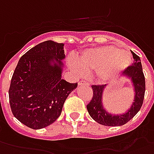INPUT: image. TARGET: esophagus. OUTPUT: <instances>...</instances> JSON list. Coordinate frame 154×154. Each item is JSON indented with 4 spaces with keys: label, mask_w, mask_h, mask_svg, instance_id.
<instances>
[{
    "label": "esophagus",
    "mask_w": 154,
    "mask_h": 154,
    "mask_svg": "<svg viewBox=\"0 0 154 154\" xmlns=\"http://www.w3.org/2000/svg\"><path fill=\"white\" fill-rule=\"evenodd\" d=\"M79 85H85V86H89V84L88 82L85 81V80H81L79 82Z\"/></svg>",
    "instance_id": "34e87169"
}]
</instances>
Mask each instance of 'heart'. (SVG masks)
I'll list each match as a JSON object with an SVG mask.
<instances>
[{
  "label": "heart",
  "instance_id": "obj_1",
  "mask_svg": "<svg viewBox=\"0 0 154 154\" xmlns=\"http://www.w3.org/2000/svg\"><path fill=\"white\" fill-rule=\"evenodd\" d=\"M131 64V56L128 51L115 46H104L83 51L76 61H69V66L78 75L96 71L98 81L106 83L119 75Z\"/></svg>",
  "mask_w": 154,
  "mask_h": 154
}]
</instances>
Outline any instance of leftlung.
Wrapping results in <instances>:
<instances>
[{"label":"left lung","instance_id":"8db88e82","mask_svg":"<svg viewBox=\"0 0 154 154\" xmlns=\"http://www.w3.org/2000/svg\"><path fill=\"white\" fill-rule=\"evenodd\" d=\"M134 62L124 70V75L131 79L134 88V100L127 112L122 115H112L103 108V92L106 85H92L93 97L87 105V110L95 122L106 126H121L126 124L136 115L143 105L145 93V78L143 75L140 58L131 51Z\"/></svg>","mask_w":154,"mask_h":154}]
</instances>
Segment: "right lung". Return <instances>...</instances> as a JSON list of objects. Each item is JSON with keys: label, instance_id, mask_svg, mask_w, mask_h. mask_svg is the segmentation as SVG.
Segmentation results:
<instances>
[{"label": "right lung", "instance_id": "right-lung-1", "mask_svg": "<svg viewBox=\"0 0 154 154\" xmlns=\"http://www.w3.org/2000/svg\"><path fill=\"white\" fill-rule=\"evenodd\" d=\"M63 47L51 40L41 42L21 57L14 69L9 89L11 112L31 129L52 124L78 85L61 79Z\"/></svg>", "mask_w": 154, "mask_h": 154}]
</instances>
